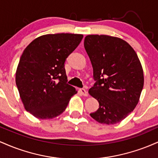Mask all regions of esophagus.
I'll list each match as a JSON object with an SVG mask.
<instances>
[{
    "label": "esophagus",
    "mask_w": 158,
    "mask_h": 158,
    "mask_svg": "<svg viewBox=\"0 0 158 158\" xmlns=\"http://www.w3.org/2000/svg\"><path fill=\"white\" fill-rule=\"evenodd\" d=\"M79 91H80L81 94H82L84 97H88V91H87L85 88H80V89H79Z\"/></svg>",
    "instance_id": "1"
}]
</instances>
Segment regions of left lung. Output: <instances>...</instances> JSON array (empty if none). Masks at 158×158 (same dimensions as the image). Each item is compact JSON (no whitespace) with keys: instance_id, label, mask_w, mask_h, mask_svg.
<instances>
[{"instance_id":"left-lung-1","label":"left lung","mask_w":158,"mask_h":158,"mask_svg":"<svg viewBox=\"0 0 158 158\" xmlns=\"http://www.w3.org/2000/svg\"><path fill=\"white\" fill-rule=\"evenodd\" d=\"M84 46L96 81L89 94L99 104L90 117L103 124L119 123L135 109L143 88L138 56L126 41L109 35H87Z\"/></svg>"}]
</instances>
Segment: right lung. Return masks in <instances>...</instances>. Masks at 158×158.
I'll return each mask as SVG.
<instances>
[{"label": "right lung", "instance_id": "add662e5", "mask_svg": "<svg viewBox=\"0 0 158 158\" xmlns=\"http://www.w3.org/2000/svg\"><path fill=\"white\" fill-rule=\"evenodd\" d=\"M82 38L81 34H48L23 50L15 82L25 109L34 117L44 119L60 115L77 94L67 83L64 63Z\"/></svg>", "mask_w": 158, "mask_h": 158}]
</instances>
